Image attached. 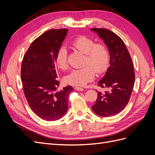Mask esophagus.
Segmentation results:
<instances>
[{
    "label": "esophagus",
    "instance_id": "1",
    "mask_svg": "<svg viewBox=\"0 0 155 155\" xmlns=\"http://www.w3.org/2000/svg\"><path fill=\"white\" fill-rule=\"evenodd\" d=\"M75 90H76L78 91H83L84 89L82 87H75Z\"/></svg>",
    "mask_w": 155,
    "mask_h": 155
}]
</instances>
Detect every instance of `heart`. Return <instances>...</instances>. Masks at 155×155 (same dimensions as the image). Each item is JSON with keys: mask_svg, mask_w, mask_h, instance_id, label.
I'll use <instances>...</instances> for the list:
<instances>
[{"mask_svg": "<svg viewBox=\"0 0 155 155\" xmlns=\"http://www.w3.org/2000/svg\"><path fill=\"white\" fill-rule=\"evenodd\" d=\"M72 45L78 50L85 54L83 65L85 67L72 70L64 81L69 85L81 87L92 81L95 78V72L101 74L105 72L109 66L110 56L107 46L101 43H95L90 37L80 35L76 37ZM55 63L62 70L68 68V51L64 46L59 48L55 56Z\"/></svg>", "mask_w": 155, "mask_h": 155, "instance_id": "1", "label": "heart"}]
</instances>
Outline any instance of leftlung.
<instances>
[{
	"instance_id": "obj_1",
	"label": "left lung",
	"mask_w": 155,
	"mask_h": 155,
	"mask_svg": "<svg viewBox=\"0 0 155 155\" xmlns=\"http://www.w3.org/2000/svg\"><path fill=\"white\" fill-rule=\"evenodd\" d=\"M104 40L109 49L110 61L104 77L98 86L107 88L105 92H97L92 110L102 117L118 114L127 105L134 85L135 74L129 51L123 40L107 29L91 28Z\"/></svg>"
}]
</instances>
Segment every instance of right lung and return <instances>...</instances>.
<instances>
[{
	"mask_svg": "<svg viewBox=\"0 0 155 155\" xmlns=\"http://www.w3.org/2000/svg\"><path fill=\"white\" fill-rule=\"evenodd\" d=\"M67 29L50 30L32 42L23 58L21 81L29 106L46 121L60 119L68 106L71 86L58 91L59 85L55 69V56L67 35Z\"/></svg>",
	"mask_w": 155,
	"mask_h": 155,
	"instance_id": "1",
	"label": "right lung"
}]
</instances>
